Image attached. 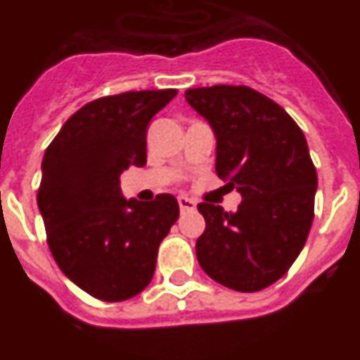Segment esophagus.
<instances>
[{
	"mask_svg": "<svg viewBox=\"0 0 360 360\" xmlns=\"http://www.w3.org/2000/svg\"><path fill=\"white\" fill-rule=\"evenodd\" d=\"M177 203H179L181 212H185V210H194L195 208L194 201L186 198V195H179V198H177Z\"/></svg>",
	"mask_w": 360,
	"mask_h": 360,
	"instance_id": "obj_1",
	"label": "esophagus"
}]
</instances>
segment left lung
Here are the masks:
<instances>
[{
	"mask_svg": "<svg viewBox=\"0 0 360 360\" xmlns=\"http://www.w3.org/2000/svg\"><path fill=\"white\" fill-rule=\"evenodd\" d=\"M216 135V174L241 194L236 212L199 203L198 262L225 288L255 292L288 273L313 223L316 170L306 137L282 105L247 86L186 89Z\"/></svg>",
	"mask_w": 360,
	"mask_h": 360,
	"instance_id": "left-lung-1",
	"label": "left lung"
}]
</instances>
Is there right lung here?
<instances>
[{"label":"right lung","instance_id":"obj_1","mask_svg":"<svg viewBox=\"0 0 360 360\" xmlns=\"http://www.w3.org/2000/svg\"><path fill=\"white\" fill-rule=\"evenodd\" d=\"M175 89L93 101L45 150L38 208L54 262L91 297L120 302L152 282L157 250L179 217L172 194L126 199L120 174L146 165V131Z\"/></svg>","mask_w":360,"mask_h":360}]
</instances>
